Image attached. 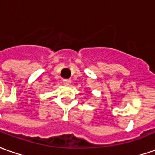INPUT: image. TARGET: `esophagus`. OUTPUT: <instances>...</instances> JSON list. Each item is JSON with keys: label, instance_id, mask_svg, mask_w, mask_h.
Masks as SVG:
<instances>
[{"label": "esophagus", "instance_id": "1", "mask_svg": "<svg viewBox=\"0 0 155 155\" xmlns=\"http://www.w3.org/2000/svg\"><path fill=\"white\" fill-rule=\"evenodd\" d=\"M63 83H64V85H65V86H69L70 83H71V81L68 80V79H64V81H63Z\"/></svg>", "mask_w": 155, "mask_h": 155}]
</instances>
